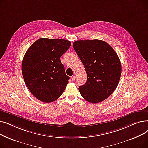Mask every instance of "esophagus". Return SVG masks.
<instances>
[{
    "label": "esophagus",
    "instance_id": "esophagus-1",
    "mask_svg": "<svg viewBox=\"0 0 148 148\" xmlns=\"http://www.w3.org/2000/svg\"><path fill=\"white\" fill-rule=\"evenodd\" d=\"M75 79H76V78H75V75H73V76L71 77V79H72V81H73V82H74V81L75 80Z\"/></svg>",
    "mask_w": 148,
    "mask_h": 148
}]
</instances>
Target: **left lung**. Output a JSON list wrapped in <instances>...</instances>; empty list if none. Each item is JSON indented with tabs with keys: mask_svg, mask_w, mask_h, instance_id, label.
Instances as JSON below:
<instances>
[{
	"mask_svg": "<svg viewBox=\"0 0 148 148\" xmlns=\"http://www.w3.org/2000/svg\"><path fill=\"white\" fill-rule=\"evenodd\" d=\"M73 47L83 63L87 81L79 86L83 98L91 103L103 101L118 86L122 72L117 53L106 42L99 40L76 41Z\"/></svg>",
	"mask_w": 148,
	"mask_h": 148,
	"instance_id": "obj_1",
	"label": "left lung"
}]
</instances>
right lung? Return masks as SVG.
<instances>
[{
    "instance_id": "1",
    "label": "right lung",
    "mask_w": 148,
    "mask_h": 148,
    "mask_svg": "<svg viewBox=\"0 0 148 148\" xmlns=\"http://www.w3.org/2000/svg\"><path fill=\"white\" fill-rule=\"evenodd\" d=\"M71 45L63 39L41 38L27 50L22 61V74L27 88L38 99L51 103L65 90L69 77L60 57Z\"/></svg>"
}]
</instances>
